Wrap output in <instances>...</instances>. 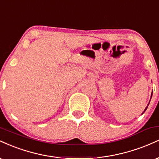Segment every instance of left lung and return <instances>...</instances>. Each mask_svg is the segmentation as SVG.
Segmentation results:
<instances>
[{
    "label": "left lung",
    "mask_w": 159,
    "mask_h": 159,
    "mask_svg": "<svg viewBox=\"0 0 159 159\" xmlns=\"http://www.w3.org/2000/svg\"><path fill=\"white\" fill-rule=\"evenodd\" d=\"M152 95H151V98H152ZM149 104H148V105H147V107H148ZM147 107H146V108H145V110H144V111H143V112H145V111H146V110H147Z\"/></svg>",
    "instance_id": "1"
}]
</instances>
